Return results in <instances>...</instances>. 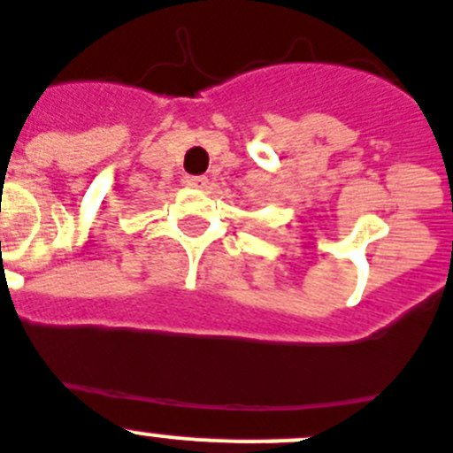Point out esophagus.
I'll use <instances>...</instances> for the list:
<instances>
[{
  "label": "esophagus",
  "instance_id": "1",
  "mask_svg": "<svg viewBox=\"0 0 453 453\" xmlns=\"http://www.w3.org/2000/svg\"><path fill=\"white\" fill-rule=\"evenodd\" d=\"M207 178L205 176H187L185 178V185L191 187V189H203V187H207Z\"/></svg>",
  "mask_w": 453,
  "mask_h": 453
}]
</instances>
